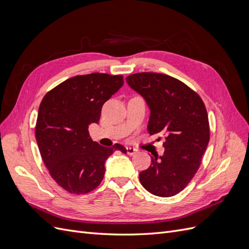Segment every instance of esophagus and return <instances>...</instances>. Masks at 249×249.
I'll use <instances>...</instances> for the list:
<instances>
[{"mask_svg":"<svg viewBox=\"0 0 249 249\" xmlns=\"http://www.w3.org/2000/svg\"><path fill=\"white\" fill-rule=\"evenodd\" d=\"M137 152H138L137 148H135V147H126V154H127V155L132 156V155L136 154Z\"/></svg>","mask_w":249,"mask_h":249,"instance_id":"34e87169","label":"esophagus"}]
</instances>
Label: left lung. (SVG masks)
<instances>
[{
  "label": "left lung",
  "instance_id": "obj_1",
  "mask_svg": "<svg viewBox=\"0 0 249 249\" xmlns=\"http://www.w3.org/2000/svg\"><path fill=\"white\" fill-rule=\"evenodd\" d=\"M125 81L150 110L148 133L165 135L164 154L150 157V166L139 175L140 183L157 196H173L190 183L208 146L205 104L191 88L168 74L138 72Z\"/></svg>",
  "mask_w": 249,
  "mask_h": 249
}]
</instances>
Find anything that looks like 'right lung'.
Wrapping results in <instances>:
<instances>
[{"label":"right lung","instance_id":"1","mask_svg":"<svg viewBox=\"0 0 249 249\" xmlns=\"http://www.w3.org/2000/svg\"><path fill=\"white\" fill-rule=\"evenodd\" d=\"M124 85L123 76L93 72L76 76L53 88L38 109L35 136L42 161L64 190L85 194L99 186L105 162L122 144L105 147L92 141L88 126L100 122L105 102Z\"/></svg>","mask_w":249,"mask_h":249}]
</instances>
